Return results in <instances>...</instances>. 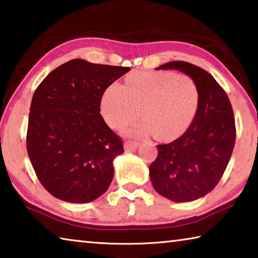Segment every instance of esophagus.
<instances>
[{"label": "esophagus", "mask_w": 258, "mask_h": 258, "mask_svg": "<svg viewBox=\"0 0 258 258\" xmlns=\"http://www.w3.org/2000/svg\"><path fill=\"white\" fill-rule=\"evenodd\" d=\"M139 146V142L138 141H127L125 143V150L126 151H132L135 150Z\"/></svg>", "instance_id": "esophagus-1"}]
</instances>
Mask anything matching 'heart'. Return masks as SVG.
<instances>
[{
    "instance_id": "heart-1",
    "label": "heart",
    "mask_w": 258,
    "mask_h": 258,
    "mask_svg": "<svg viewBox=\"0 0 258 258\" xmlns=\"http://www.w3.org/2000/svg\"><path fill=\"white\" fill-rule=\"evenodd\" d=\"M199 86L186 74L137 72L125 86L112 83L101 99V113L112 128H123L141 115L145 119L130 130L133 135L173 140L190 127L198 112Z\"/></svg>"
}]
</instances>
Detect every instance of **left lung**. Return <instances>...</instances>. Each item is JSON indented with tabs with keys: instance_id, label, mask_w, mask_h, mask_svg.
I'll list each match as a JSON object with an SVG mask.
<instances>
[{
	"instance_id": "8db88e82",
	"label": "left lung",
	"mask_w": 258,
	"mask_h": 258,
	"mask_svg": "<svg viewBox=\"0 0 258 258\" xmlns=\"http://www.w3.org/2000/svg\"><path fill=\"white\" fill-rule=\"evenodd\" d=\"M157 69H177L197 82L198 112L190 127L167 145L149 167L155 190L172 202L197 200L209 194L223 176L235 142L233 109L211 74L185 61H172Z\"/></svg>"
}]
</instances>
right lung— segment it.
<instances>
[{
    "mask_svg": "<svg viewBox=\"0 0 258 258\" xmlns=\"http://www.w3.org/2000/svg\"><path fill=\"white\" fill-rule=\"evenodd\" d=\"M130 69L73 59L35 90L26 146L38 181L53 197L90 203L110 185L112 160L124 145L100 104L107 87Z\"/></svg>",
    "mask_w": 258,
    "mask_h": 258,
    "instance_id": "add662e5",
    "label": "right lung"
}]
</instances>
